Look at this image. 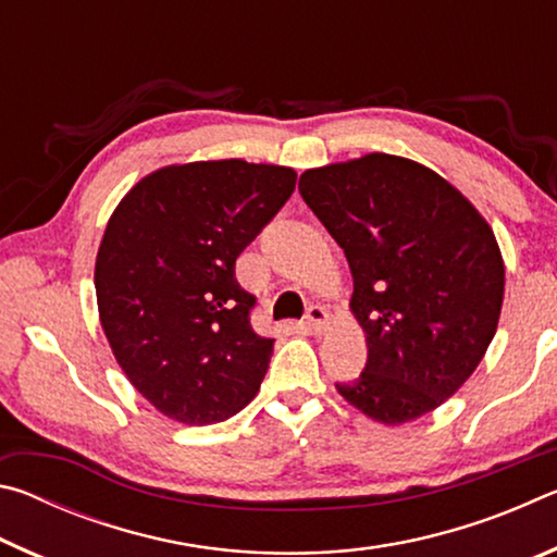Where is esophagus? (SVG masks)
Masks as SVG:
<instances>
[{
    "label": "esophagus",
    "mask_w": 557,
    "mask_h": 557,
    "mask_svg": "<svg viewBox=\"0 0 557 557\" xmlns=\"http://www.w3.org/2000/svg\"><path fill=\"white\" fill-rule=\"evenodd\" d=\"M305 319H307V326L312 329L314 334H322L324 329H326V324H329V314H326V309H324L322 305H312V307H309Z\"/></svg>",
    "instance_id": "34e87169"
}]
</instances>
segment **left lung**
<instances>
[{"instance_id": "obj_1", "label": "left lung", "mask_w": 557, "mask_h": 557, "mask_svg": "<svg viewBox=\"0 0 557 557\" xmlns=\"http://www.w3.org/2000/svg\"><path fill=\"white\" fill-rule=\"evenodd\" d=\"M299 194L344 250L369 346L361 375L336 391L383 425L440 408L502 314L504 258L484 215L432 169L383 152L307 169Z\"/></svg>"}]
</instances>
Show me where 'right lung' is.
Masks as SVG:
<instances>
[{
    "label": "right lung",
    "mask_w": 557,
    "mask_h": 557,
    "mask_svg": "<svg viewBox=\"0 0 557 557\" xmlns=\"http://www.w3.org/2000/svg\"><path fill=\"white\" fill-rule=\"evenodd\" d=\"M289 166L243 159L157 169L112 211L96 260L100 324L129 383L184 425L248 405L272 344L252 332L256 297L235 258L295 191Z\"/></svg>",
    "instance_id": "right-lung-1"
}]
</instances>
